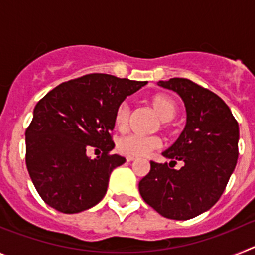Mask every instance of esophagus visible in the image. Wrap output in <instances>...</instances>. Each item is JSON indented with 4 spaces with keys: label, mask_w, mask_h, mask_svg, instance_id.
<instances>
[{
    "label": "esophagus",
    "mask_w": 255,
    "mask_h": 255,
    "mask_svg": "<svg viewBox=\"0 0 255 255\" xmlns=\"http://www.w3.org/2000/svg\"><path fill=\"white\" fill-rule=\"evenodd\" d=\"M134 159H136V158H135V157H131V155H128V157H126V161L128 162H131V161H134Z\"/></svg>",
    "instance_id": "1"
}]
</instances>
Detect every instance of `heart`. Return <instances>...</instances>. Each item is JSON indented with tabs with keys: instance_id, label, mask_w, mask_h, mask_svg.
<instances>
[{
	"instance_id": "1",
	"label": "heart",
	"mask_w": 255,
	"mask_h": 255,
	"mask_svg": "<svg viewBox=\"0 0 255 255\" xmlns=\"http://www.w3.org/2000/svg\"><path fill=\"white\" fill-rule=\"evenodd\" d=\"M150 107L157 114L159 119V124L154 126V129H161L163 131L170 130V121H172L177 115V103L173 98L163 93L153 94L149 100ZM130 110L129 106L125 102L120 103L115 110L114 114V125L115 129L119 132H125L129 126ZM162 145V140L157 135H148V136H140V135H128L124 138L119 139L116 143L117 152L121 154L131 155V157H141V155L149 154L153 150L158 149Z\"/></svg>"
}]
</instances>
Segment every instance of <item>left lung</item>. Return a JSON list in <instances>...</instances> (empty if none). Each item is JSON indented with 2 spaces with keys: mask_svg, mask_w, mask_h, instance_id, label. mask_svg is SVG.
I'll return each instance as SVG.
<instances>
[{
  "mask_svg": "<svg viewBox=\"0 0 255 255\" xmlns=\"http://www.w3.org/2000/svg\"><path fill=\"white\" fill-rule=\"evenodd\" d=\"M158 85L172 89L186 107V125L163 157L150 161V171L139 182L148 206L170 220H190L217 203L239 155V124L217 94L189 79L172 78ZM184 162L180 170L173 168Z\"/></svg>",
  "mask_w": 255,
  "mask_h": 255,
  "instance_id": "8db88e82",
  "label": "left lung"
}]
</instances>
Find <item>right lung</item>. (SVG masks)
I'll use <instances>...</instances> for the list:
<instances>
[{"label": "right lung", "instance_id": "1", "mask_svg": "<svg viewBox=\"0 0 255 255\" xmlns=\"http://www.w3.org/2000/svg\"><path fill=\"white\" fill-rule=\"evenodd\" d=\"M147 82L87 74L61 83L37 103L25 130V163L44 203L79 213L105 197L112 170L126 161L111 154L115 110ZM96 147L103 154L87 158Z\"/></svg>", "mask_w": 255, "mask_h": 255}]
</instances>
